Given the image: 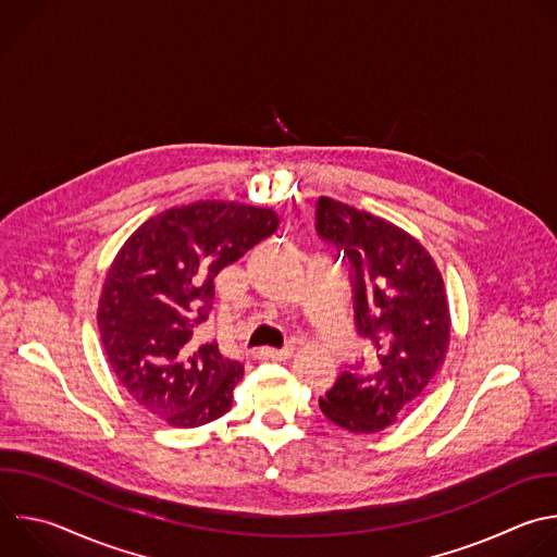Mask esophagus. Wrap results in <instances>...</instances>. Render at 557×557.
Here are the masks:
<instances>
[{
  "mask_svg": "<svg viewBox=\"0 0 557 557\" xmlns=\"http://www.w3.org/2000/svg\"><path fill=\"white\" fill-rule=\"evenodd\" d=\"M293 354V347H284V349H275V347H260L258 356L260 358H271V360H286Z\"/></svg>",
  "mask_w": 557,
  "mask_h": 557,
  "instance_id": "esophagus-1",
  "label": "esophagus"
}]
</instances>
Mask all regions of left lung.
<instances>
[{
  "mask_svg": "<svg viewBox=\"0 0 557 557\" xmlns=\"http://www.w3.org/2000/svg\"><path fill=\"white\" fill-rule=\"evenodd\" d=\"M314 221L319 238L351 267L356 332L374 351L369 364H349L319 407L349 433H379L444 364L450 341L444 280L429 251L385 219L321 197Z\"/></svg>",
  "mask_w": 557,
  "mask_h": 557,
  "instance_id": "1",
  "label": "left lung"
}]
</instances>
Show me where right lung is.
<instances>
[{"instance_id":"add662e5","label":"right lung","mask_w":557,"mask_h":557,"mask_svg":"<svg viewBox=\"0 0 557 557\" xmlns=\"http://www.w3.org/2000/svg\"><path fill=\"white\" fill-rule=\"evenodd\" d=\"M277 214L232 201H197L148 219L117 251L98 301L100 338L120 385L176 429L232 409L245 374L201 327L214 277L277 230Z\"/></svg>"}]
</instances>
